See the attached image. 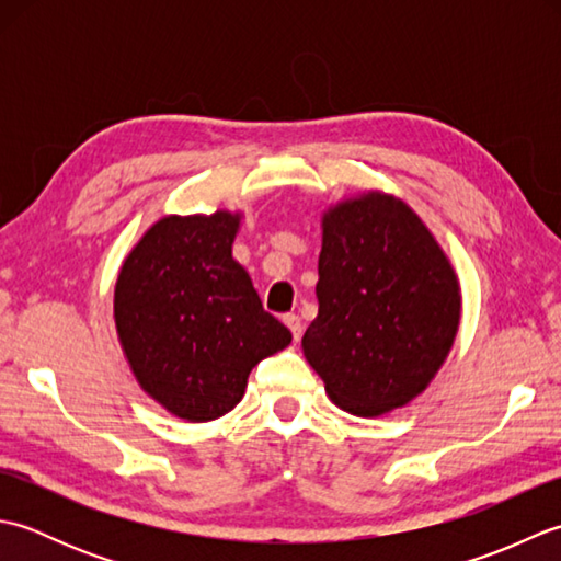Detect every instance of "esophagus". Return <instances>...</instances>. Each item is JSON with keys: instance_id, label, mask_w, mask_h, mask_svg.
I'll list each match as a JSON object with an SVG mask.
<instances>
[{"instance_id": "34e87169", "label": "esophagus", "mask_w": 561, "mask_h": 561, "mask_svg": "<svg viewBox=\"0 0 561 561\" xmlns=\"http://www.w3.org/2000/svg\"><path fill=\"white\" fill-rule=\"evenodd\" d=\"M284 323H287V328L291 330L294 342H299V340H301V335H304V323H301V318L296 316V313H287V316H284Z\"/></svg>"}]
</instances>
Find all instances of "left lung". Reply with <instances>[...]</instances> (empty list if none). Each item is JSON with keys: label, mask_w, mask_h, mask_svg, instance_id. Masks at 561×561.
<instances>
[{"label": "left lung", "mask_w": 561, "mask_h": 561, "mask_svg": "<svg viewBox=\"0 0 561 561\" xmlns=\"http://www.w3.org/2000/svg\"><path fill=\"white\" fill-rule=\"evenodd\" d=\"M318 316L301 347L344 412L378 416L426 388L460 323V287L422 219L390 195L330 209Z\"/></svg>", "instance_id": "1"}]
</instances>
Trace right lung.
<instances>
[{
	"instance_id": "add662e5",
	"label": "right lung",
	"mask_w": 561,
	"mask_h": 561,
	"mask_svg": "<svg viewBox=\"0 0 561 561\" xmlns=\"http://www.w3.org/2000/svg\"><path fill=\"white\" fill-rule=\"evenodd\" d=\"M238 214L165 217L127 255L115 325L149 396L187 422L241 402L248 374L291 342L231 255Z\"/></svg>"
}]
</instances>
